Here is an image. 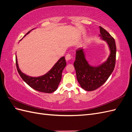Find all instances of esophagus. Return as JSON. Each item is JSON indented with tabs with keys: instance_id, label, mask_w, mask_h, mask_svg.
I'll return each mask as SVG.
<instances>
[{
	"instance_id": "1",
	"label": "esophagus",
	"mask_w": 132,
	"mask_h": 132,
	"mask_svg": "<svg viewBox=\"0 0 132 132\" xmlns=\"http://www.w3.org/2000/svg\"><path fill=\"white\" fill-rule=\"evenodd\" d=\"M71 54H66V57H65V59H66V60L67 61H69L70 60H71Z\"/></svg>"
}]
</instances>
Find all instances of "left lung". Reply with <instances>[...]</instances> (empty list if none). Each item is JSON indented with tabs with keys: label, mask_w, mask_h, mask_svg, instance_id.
I'll return each instance as SVG.
<instances>
[{
	"label": "left lung",
	"mask_w": 132,
	"mask_h": 132,
	"mask_svg": "<svg viewBox=\"0 0 132 132\" xmlns=\"http://www.w3.org/2000/svg\"><path fill=\"white\" fill-rule=\"evenodd\" d=\"M100 36L108 44L110 53L106 61L97 66L89 64L85 59L83 48L76 51L75 61L73 63L76 78L81 87L87 91H93L100 87L107 81L114 71L116 62V47L114 39L100 26Z\"/></svg>",
	"instance_id": "8db88e82"
}]
</instances>
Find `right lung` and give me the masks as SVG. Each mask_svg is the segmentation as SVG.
<instances>
[{
  "instance_id": "1",
  "label": "right lung",
  "mask_w": 132,
  "mask_h": 132,
  "mask_svg": "<svg viewBox=\"0 0 132 132\" xmlns=\"http://www.w3.org/2000/svg\"><path fill=\"white\" fill-rule=\"evenodd\" d=\"M31 30L24 36L28 34ZM16 63L18 73L27 84L34 89L47 93H53L56 90L62 78V71L66 65L65 57H62L45 74L38 77H32L26 75L21 71L18 66L16 55Z\"/></svg>"
}]
</instances>
